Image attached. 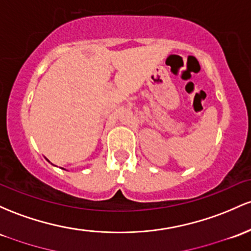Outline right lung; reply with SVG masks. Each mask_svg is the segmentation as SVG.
<instances>
[{"label": "right lung", "instance_id": "1", "mask_svg": "<svg viewBox=\"0 0 251 251\" xmlns=\"http://www.w3.org/2000/svg\"><path fill=\"white\" fill-rule=\"evenodd\" d=\"M49 162H50V161H49ZM62 169H63V168H62Z\"/></svg>", "mask_w": 251, "mask_h": 251}]
</instances>
